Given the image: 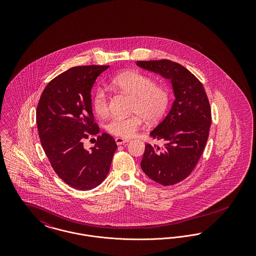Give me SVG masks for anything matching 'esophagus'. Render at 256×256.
Instances as JSON below:
<instances>
[{"label": "esophagus", "instance_id": "obj_1", "mask_svg": "<svg viewBox=\"0 0 256 256\" xmlns=\"http://www.w3.org/2000/svg\"><path fill=\"white\" fill-rule=\"evenodd\" d=\"M115 141H116L117 145H122V144H124V143H128L130 140L128 139H124V138H121V137H117V138H115Z\"/></svg>", "mask_w": 256, "mask_h": 256}]
</instances>
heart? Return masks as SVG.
Segmentation results:
<instances>
[{
	"label": "heart",
	"instance_id": "b5f03b06",
	"mask_svg": "<svg viewBox=\"0 0 256 256\" xmlns=\"http://www.w3.org/2000/svg\"><path fill=\"white\" fill-rule=\"evenodd\" d=\"M111 86L126 95L132 97L130 117H114L106 124L110 134L128 138L140 128L143 119L148 122H158L170 104V91L166 86L156 84L152 78L137 71H126L111 80ZM93 110L98 116L108 113L106 93L98 89L92 97Z\"/></svg>",
	"mask_w": 256,
	"mask_h": 256
}]
</instances>
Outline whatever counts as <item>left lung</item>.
<instances>
[{
	"label": "left lung",
	"instance_id": "obj_1",
	"mask_svg": "<svg viewBox=\"0 0 256 256\" xmlns=\"http://www.w3.org/2000/svg\"><path fill=\"white\" fill-rule=\"evenodd\" d=\"M136 64L170 80L172 86V108L150 134L163 146L146 144L141 168L156 182L174 185L190 176L204 152L211 126L209 100L200 82L182 65L168 60Z\"/></svg>",
	"mask_w": 256,
	"mask_h": 256
}]
</instances>
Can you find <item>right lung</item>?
I'll return each instance as SVG.
<instances>
[{
    "mask_svg": "<svg viewBox=\"0 0 256 256\" xmlns=\"http://www.w3.org/2000/svg\"><path fill=\"white\" fill-rule=\"evenodd\" d=\"M108 65L70 68L52 80L42 92L36 110L42 148L61 180L78 190H91L104 180L117 148L110 134L97 137L91 150L84 140L97 135L91 89Z\"/></svg>",
    "mask_w": 256,
    "mask_h": 256,
    "instance_id": "add662e5",
    "label": "right lung"
}]
</instances>
